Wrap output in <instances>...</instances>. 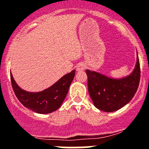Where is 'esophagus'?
Segmentation results:
<instances>
[{"instance_id":"obj_1","label":"esophagus","mask_w":149,"mask_h":149,"mask_svg":"<svg viewBox=\"0 0 149 149\" xmlns=\"http://www.w3.org/2000/svg\"><path fill=\"white\" fill-rule=\"evenodd\" d=\"M85 69V65L83 64V63H80V64H78L77 66V68H76V70L78 72H82Z\"/></svg>"}]
</instances>
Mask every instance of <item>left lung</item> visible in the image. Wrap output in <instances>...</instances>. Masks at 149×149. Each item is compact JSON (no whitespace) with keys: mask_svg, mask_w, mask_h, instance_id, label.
Returning a JSON list of instances; mask_svg holds the SVG:
<instances>
[{"mask_svg":"<svg viewBox=\"0 0 149 149\" xmlns=\"http://www.w3.org/2000/svg\"><path fill=\"white\" fill-rule=\"evenodd\" d=\"M89 95L96 108L103 112H115L129 103L139 87L140 67L137 53L134 70L128 76L114 79L86 70Z\"/></svg>","mask_w":149,"mask_h":149,"instance_id":"8db88e82","label":"left lung"}]
</instances>
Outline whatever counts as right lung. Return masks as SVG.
Listing matches in <instances>:
<instances>
[{"mask_svg":"<svg viewBox=\"0 0 149 149\" xmlns=\"http://www.w3.org/2000/svg\"><path fill=\"white\" fill-rule=\"evenodd\" d=\"M75 72L73 70L49 88L39 92H29L21 88L14 80L12 73H10V78L15 96L24 107L37 113L49 114L61 106L74 78Z\"/></svg>","mask_w":149,"mask_h":149,"instance_id":"add662e5","label":"right lung"}]
</instances>
